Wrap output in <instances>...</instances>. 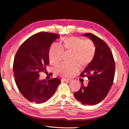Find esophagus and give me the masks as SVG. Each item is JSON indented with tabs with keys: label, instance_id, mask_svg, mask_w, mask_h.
<instances>
[{
	"label": "esophagus",
	"instance_id": "obj_1",
	"mask_svg": "<svg viewBox=\"0 0 129 129\" xmlns=\"http://www.w3.org/2000/svg\"><path fill=\"white\" fill-rule=\"evenodd\" d=\"M62 81H67V82H68V81H71V79H62V80H61Z\"/></svg>",
	"mask_w": 129,
	"mask_h": 129
}]
</instances>
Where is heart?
Masks as SVG:
<instances>
[{
  "mask_svg": "<svg viewBox=\"0 0 129 129\" xmlns=\"http://www.w3.org/2000/svg\"><path fill=\"white\" fill-rule=\"evenodd\" d=\"M63 47L65 49L73 52L72 60L76 61L83 66L88 65L93 59L95 54V48L93 42L89 39L71 37L64 39ZM64 49L58 44L52 46L49 52V59L50 63L55 64L60 62ZM79 65L75 61L71 63H62L55 67V72L57 75L63 77H69L78 71Z\"/></svg>",
  "mask_w": 129,
  "mask_h": 129,
  "instance_id": "heart-1",
  "label": "heart"
}]
</instances>
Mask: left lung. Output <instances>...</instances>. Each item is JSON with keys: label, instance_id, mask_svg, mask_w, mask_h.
<instances>
[{"label": "left lung", "instance_id": "8db88e82", "mask_svg": "<svg viewBox=\"0 0 129 129\" xmlns=\"http://www.w3.org/2000/svg\"><path fill=\"white\" fill-rule=\"evenodd\" d=\"M83 36L88 37L95 46L93 59L81 74L87 76L89 82L85 87L82 83L80 89L74 92L77 101L84 105L98 104L107 96L114 82L115 62L108 45L101 39L91 33Z\"/></svg>", "mask_w": 129, "mask_h": 129}]
</instances>
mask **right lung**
Returning <instances> with one entry per match:
<instances>
[{
  "label": "right lung",
  "instance_id": "right-lung-1",
  "mask_svg": "<svg viewBox=\"0 0 129 129\" xmlns=\"http://www.w3.org/2000/svg\"><path fill=\"white\" fill-rule=\"evenodd\" d=\"M59 37L48 32L34 34L23 42L15 54L13 62L15 83L29 102L37 104L46 102L61 82L57 78L47 81L39 80V73L46 72V66L49 63L50 47Z\"/></svg>",
  "mask_w": 129,
  "mask_h": 129
}]
</instances>
